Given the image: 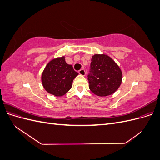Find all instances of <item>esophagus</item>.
Wrapping results in <instances>:
<instances>
[{"instance_id": "34e87169", "label": "esophagus", "mask_w": 160, "mask_h": 160, "mask_svg": "<svg viewBox=\"0 0 160 160\" xmlns=\"http://www.w3.org/2000/svg\"><path fill=\"white\" fill-rule=\"evenodd\" d=\"M79 73L80 75H81L85 76V74H86V72H85V69H80V70L79 71Z\"/></svg>"}]
</instances>
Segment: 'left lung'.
Instances as JSON below:
<instances>
[{
  "label": "left lung",
  "instance_id": "obj_1",
  "mask_svg": "<svg viewBox=\"0 0 160 160\" xmlns=\"http://www.w3.org/2000/svg\"><path fill=\"white\" fill-rule=\"evenodd\" d=\"M88 77L90 90L100 97L113 94L122 81V72L119 66L104 54L92 57Z\"/></svg>",
  "mask_w": 160,
  "mask_h": 160
}]
</instances>
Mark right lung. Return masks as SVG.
<instances>
[{"mask_svg": "<svg viewBox=\"0 0 160 160\" xmlns=\"http://www.w3.org/2000/svg\"><path fill=\"white\" fill-rule=\"evenodd\" d=\"M78 74L72 65L65 62V57L56 58L47 65L42 72L43 88L53 95L62 96L70 90L72 81Z\"/></svg>", "mask_w": 160, "mask_h": 160, "instance_id": "right-lung-1", "label": "right lung"}]
</instances>
